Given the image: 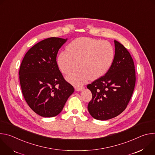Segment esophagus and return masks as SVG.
I'll return each instance as SVG.
<instances>
[{
	"mask_svg": "<svg viewBox=\"0 0 155 155\" xmlns=\"http://www.w3.org/2000/svg\"><path fill=\"white\" fill-rule=\"evenodd\" d=\"M75 89L77 91H81L82 90L84 89L83 86H75Z\"/></svg>",
	"mask_w": 155,
	"mask_h": 155,
	"instance_id": "1",
	"label": "esophagus"
}]
</instances>
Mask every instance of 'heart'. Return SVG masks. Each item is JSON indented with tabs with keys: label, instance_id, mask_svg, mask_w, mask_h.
Segmentation results:
<instances>
[{
	"label": "heart",
	"instance_id": "b5f03b06",
	"mask_svg": "<svg viewBox=\"0 0 155 155\" xmlns=\"http://www.w3.org/2000/svg\"><path fill=\"white\" fill-rule=\"evenodd\" d=\"M115 52L112 44L90 37H80L73 40L67 47V52H62L58 58L61 72L69 75L68 80L80 86L88 80L98 79L104 76L112 64Z\"/></svg>",
	"mask_w": 155,
	"mask_h": 155
}]
</instances>
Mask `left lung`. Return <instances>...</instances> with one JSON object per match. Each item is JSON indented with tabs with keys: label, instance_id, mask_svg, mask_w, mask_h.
Masks as SVG:
<instances>
[{
	"label": "left lung",
	"instance_id": "left-lung-1",
	"mask_svg": "<svg viewBox=\"0 0 155 155\" xmlns=\"http://www.w3.org/2000/svg\"><path fill=\"white\" fill-rule=\"evenodd\" d=\"M115 54L105 75L88 84L92 99L88 104L90 115L99 120L113 118L121 114L133 94L136 84L134 63L129 52L115 40Z\"/></svg>",
	"mask_w": 155,
	"mask_h": 155
}]
</instances>
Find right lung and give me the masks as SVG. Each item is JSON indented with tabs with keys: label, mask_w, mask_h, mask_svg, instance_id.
Listing matches in <instances>:
<instances>
[{
	"label": "right lung",
	"mask_w": 155,
	"mask_h": 155,
	"mask_svg": "<svg viewBox=\"0 0 155 155\" xmlns=\"http://www.w3.org/2000/svg\"><path fill=\"white\" fill-rule=\"evenodd\" d=\"M68 38L43 40L26 53L20 65L19 82L29 107L43 117L58 115L74 88L65 81L56 61L59 48Z\"/></svg>",
	"instance_id": "1"
}]
</instances>
